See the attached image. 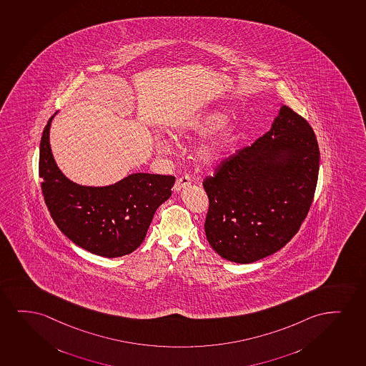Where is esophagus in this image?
Instances as JSON below:
<instances>
[{
  "instance_id": "esophagus-1",
  "label": "esophagus",
  "mask_w": 366,
  "mask_h": 366,
  "mask_svg": "<svg viewBox=\"0 0 366 366\" xmlns=\"http://www.w3.org/2000/svg\"><path fill=\"white\" fill-rule=\"evenodd\" d=\"M190 184V176H181V177H179V179L176 180L175 185H174V190H175L176 192H179V191L182 190V189H185V187H187Z\"/></svg>"
}]
</instances>
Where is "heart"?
<instances>
[{"mask_svg":"<svg viewBox=\"0 0 366 366\" xmlns=\"http://www.w3.org/2000/svg\"><path fill=\"white\" fill-rule=\"evenodd\" d=\"M227 115L219 109H211L202 114L187 120L181 124L179 128L172 132L175 139L185 137H204L212 133L209 138L204 139L196 149V157L199 162L204 165H214L227 152L228 147L232 145L237 137V124L233 122H226ZM155 147L159 152H167L170 150L171 142L169 139H157Z\"/></svg>","mask_w":366,"mask_h":366,"instance_id":"b5f03b06","label":"heart"}]
</instances>
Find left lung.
<instances>
[{"label":"left lung","instance_id":"left-lung-1","mask_svg":"<svg viewBox=\"0 0 366 366\" xmlns=\"http://www.w3.org/2000/svg\"><path fill=\"white\" fill-rule=\"evenodd\" d=\"M319 159L312 127L280 104L269 132L204 179L209 199L204 232L211 247L241 264L285 247L313 202Z\"/></svg>","mask_w":366,"mask_h":366}]
</instances>
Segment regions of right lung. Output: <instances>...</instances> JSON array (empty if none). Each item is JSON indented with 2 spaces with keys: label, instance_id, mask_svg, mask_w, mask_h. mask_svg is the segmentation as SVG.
Wrapping results in <instances>:
<instances>
[{
  "label": "right lung",
  "instance_id": "obj_1",
  "mask_svg": "<svg viewBox=\"0 0 366 366\" xmlns=\"http://www.w3.org/2000/svg\"><path fill=\"white\" fill-rule=\"evenodd\" d=\"M48 120L39 147V177L49 214L63 234L93 254L125 256L143 243L160 204L170 199L174 176L137 172L108 186L69 180L53 157Z\"/></svg>",
  "mask_w": 366,
  "mask_h": 366
}]
</instances>
